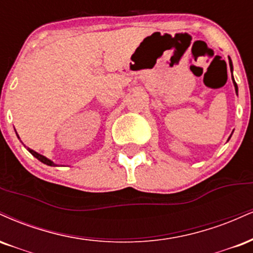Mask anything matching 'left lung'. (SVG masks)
I'll return each instance as SVG.
<instances>
[{
    "mask_svg": "<svg viewBox=\"0 0 253 253\" xmlns=\"http://www.w3.org/2000/svg\"><path fill=\"white\" fill-rule=\"evenodd\" d=\"M230 67H231V71L233 70V66H232V61H231V59H230ZM232 80H233V85H234V88H236V92H237V94H238V86H237V84H236V82H234V79H233V76H232ZM232 136V135H231ZM231 136H230V138H231ZM228 138V139H230Z\"/></svg>",
    "mask_w": 253,
    "mask_h": 253,
    "instance_id": "8db88e82",
    "label": "left lung"
}]
</instances>
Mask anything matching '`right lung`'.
Wrapping results in <instances>:
<instances>
[{"instance_id": "right-lung-1", "label": "right lung", "mask_w": 253, "mask_h": 253, "mask_svg": "<svg viewBox=\"0 0 253 253\" xmlns=\"http://www.w3.org/2000/svg\"><path fill=\"white\" fill-rule=\"evenodd\" d=\"M27 150H28L29 153H31L33 156L37 157V159L39 160V161H41L42 163H44V165H47V166H56L54 162H52V161H50V160L47 159V157H44V156H42V155H40V154L37 153V151H34V150L29 149V148H27Z\"/></svg>"}]
</instances>
